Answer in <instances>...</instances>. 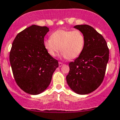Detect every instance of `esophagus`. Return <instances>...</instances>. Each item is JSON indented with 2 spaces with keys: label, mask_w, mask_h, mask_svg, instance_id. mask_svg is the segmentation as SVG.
<instances>
[{
  "label": "esophagus",
  "mask_w": 120,
  "mask_h": 120,
  "mask_svg": "<svg viewBox=\"0 0 120 120\" xmlns=\"http://www.w3.org/2000/svg\"><path fill=\"white\" fill-rule=\"evenodd\" d=\"M63 65V63H61V62H59V67H61Z\"/></svg>",
  "instance_id": "esophagus-1"
}]
</instances>
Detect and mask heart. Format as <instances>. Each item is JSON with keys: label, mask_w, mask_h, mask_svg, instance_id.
<instances>
[{"label": "heart", "mask_w": 120, "mask_h": 120, "mask_svg": "<svg viewBox=\"0 0 120 120\" xmlns=\"http://www.w3.org/2000/svg\"><path fill=\"white\" fill-rule=\"evenodd\" d=\"M85 39L79 30H57L51 34V38L45 39L43 45L48 54L54 57L61 50V55L69 60L75 59L84 50Z\"/></svg>", "instance_id": "b5f03b06"}]
</instances>
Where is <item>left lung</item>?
<instances>
[{
    "instance_id": "1",
    "label": "left lung",
    "mask_w": 120,
    "mask_h": 120,
    "mask_svg": "<svg viewBox=\"0 0 120 120\" xmlns=\"http://www.w3.org/2000/svg\"><path fill=\"white\" fill-rule=\"evenodd\" d=\"M82 33L85 44L82 52L69 63L66 81L70 89L79 95L93 92L104 80L109 58V49L102 35L88 25L74 26Z\"/></svg>"
}]
</instances>
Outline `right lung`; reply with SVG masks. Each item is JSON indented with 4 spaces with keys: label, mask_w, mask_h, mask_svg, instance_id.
<instances>
[{
    "label": "right lung",
    "mask_w": 120,
    "mask_h": 120,
    "mask_svg": "<svg viewBox=\"0 0 120 120\" xmlns=\"http://www.w3.org/2000/svg\"><path fill=\"white\" fill-rule=\"evenodd\" d=\"M49 31L46 26L33 25L18 34L12 44L9 59L14 78L22 90L31 95L46 90L59 66L43 45Z\"/></svg>",
    "instance_id": "obj_1"
}]
</instances>
